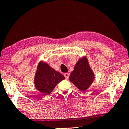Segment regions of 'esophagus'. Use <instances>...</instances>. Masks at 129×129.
<instances>
[{
    "mask_svg": "<svg viewBox=\"0 0 129 129\" xmlns=\"http://www.w3.org/2000/svg\"><path fill=\"white\" fill-rule=\"evenodd\" d=\"M64 77L66 78V79H68V77H69V74L67 73H64Z\"/></svg>",
    "mask_w": 129,
    "mask_h": 129,
    "instance_id": "1",
    "label": "esophagus"
}]
</instances>
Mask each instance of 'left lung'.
<instances>
[{
  "mask_svg": "<svg viewBox=\"0 0 129 129\" xmlns=\"http://www.w3.org/2000/svg\"><path fill=\"white\" fill-rule=\"evenodd\" d=\"M94 74L90 67L87 57L81 58L75 64L74 71L69 76V80L82 91H85L92 84Z\"/></svg>",
  "mask_w": 129,
  "mask_h": 129,
  "instance_id": "1",
  "label": "left lung"
}]
</instances>
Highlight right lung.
<instances>
[{"label": "right lung", "mask_w": 129, "mask_h": 129, "mask_svg": "<svg viewBox=\"0 0 129 129\" xmlns=\"http://www.w3.org/2000/svg\"><path fill=\"white\" fill-rule=\"evenodd\" d=\"M64 79V76L60 73L55 71L48 64L41 61L38 66L34 84L38 90L48 95Z\"/></svg>", "instance_id": "1"}]
</instances>
